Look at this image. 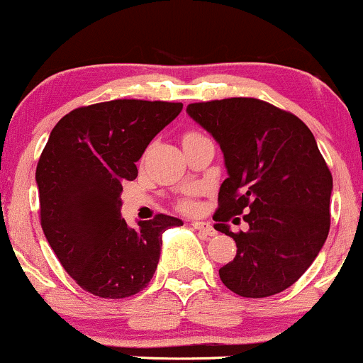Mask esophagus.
Wrapping results in <instances>:
<instances>
[{
	"label": "esophagus",
	"instance_id": "esophagus-1",
	"mask_svg": "<svg viewBox=\"0 0 363 363\" xmlns=\"http://www.w3.org/2000/svg\"><path fill=\"white\" fill-rule=\"evenodd\" d=\"M194 227L196 230H200L201 234H205V236H215V229L212 227V224L210 222H203V220H194L193 224H191Z\"/></svg>",
	"mask_w": 363,
	"mask_h": 363
}]
</instances>
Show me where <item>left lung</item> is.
I'll use <instances>...</instances> for the list:
<instances>
[{
	"mask_svg": "<svg viewBox=\"0 0 363 363\" xmlns=\"http://www.w3.org/2000/svg\"><path fill=\"white\" fill-rule=\"evenodd\" d=\"M186 111L224 155L227 179L213 227L236 241L238 252L218 276L245 298L284 291L313 264L329 234L333 175L312 130L255 98L193 103ZM242 211L249 229L236 235L226 220Z\"/></svg>",
	"mask_w": 363,
	"mask_h": 363,
	"instance_id": "obj_1",
	"label": "left lung"
}]
</instances>
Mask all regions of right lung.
I'll list each match as a JSON object with an SVG mask.
<instances>
[{
	"mask_svg": "<svg viewBox=\"0 0 363 363\" xmlns=\"http://www.w3.org/2000/svg\"><path fill=\"white\" fill-rule=\"evenodd\" d=\"M182 103L113 99L72 110L51 130L38 169L41 225L70 277L101 298L146 288L160 260L162 234L181 218L157 215L129 227L121 215L122 182L151 139Z\"/></svg>",
	"mask_w": 363,
	"mask_h": 363,
	"instance_id": "obj_1",
	"label": "right lung"
}]
</instances>
